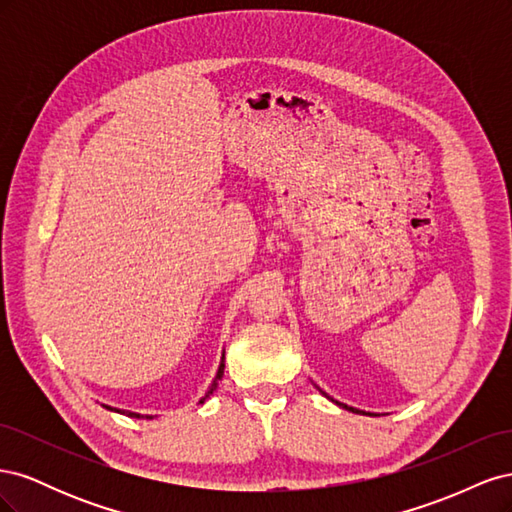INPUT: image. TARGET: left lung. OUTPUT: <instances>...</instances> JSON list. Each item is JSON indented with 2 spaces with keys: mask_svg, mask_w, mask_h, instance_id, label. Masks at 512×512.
<instances>
[{
  "mask_svg": "<svg viewBox=\"0 0 512 512\" xmlns=\"http://www.w3.org/2000/svg\"><path fill=\"white\" fill-rule=\"evenodd\" d=\"M324 395H327V393H324ZM327 397H329V395H327ZM335 404L346 408V410H350V412H356V414H359V412H361V414H367V412H363V410H356V408H350V406H346V404H339V401H335Z\"/></svg>",
  "mask_w": 512,
  "mask_h": 512,
  "instance_id": "obj_1",
  "label": "left lung"
}]
</instances>
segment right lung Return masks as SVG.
Segmentation results:
<instances>
[{
    "label": "right lung",
    "mask_w": 512,
    "mask_h": 512,
    "mask_svg": "<svg viewBox=\"0 0 512 512\" xmlns=\"http://www.w3.org/2000/svg\"><path fill=\"white\" fill-rule=\"evenodd\" d=\"M222 374H224V363L220 365V369H218V376H215V380H213V384H211V389L207 391V395H205L203 399H200V404H203V401H205V399H207V397H209V395L215 391V386H218V380L222 378ZM106 408H108V406H106ZM108 410H113V408H108ZM117 412H119V410H117ZM126 414H128V416H136V418L141 416V414H136V412H126ZM149 418H151V416H149Z\"/></svg>",
    "instance_id": "1"
}]
</instances>
